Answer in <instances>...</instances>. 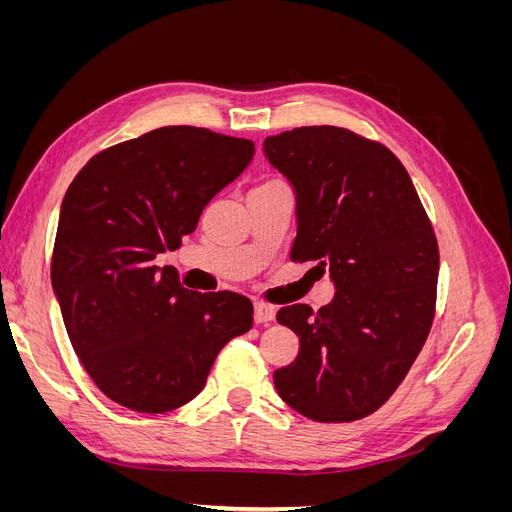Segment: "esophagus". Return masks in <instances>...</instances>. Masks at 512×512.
Returning <instances> with one entry per match:
<instances>
[{"mask_svg": "<svg viewBox=\"0 0 512 512\" xmlns=\"http://www.w3.org/2000/svg\"><path fill=\"white\" fill-rule=\"evenodd\" d=\"M254 320L256 324H269L275 320V307L267 303H256L254 305Z\"/></svg>", "mask_w": 512, "mask_h": 512, "instance_id": "34e87169", "label": "esophagus"}]
</instances>
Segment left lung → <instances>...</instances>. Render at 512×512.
Returning a JSON list of instances; mask_svg holds the SVG:
<instances>
[{
	"label": "left lung",
	"mask_w": 512,
	"mask_h": 512,
	"mask_svg": "<svg viewBox=\"0 0 512 512\" xmlns=\"http://www.w3.org/2000/svg\"><path fill=\"white\" fill-rule=\"evenodd\" d=\"M265 156L297 194L290 260L329 269L335 299L282 307L299 356L273 374L286 404L318 423L376 412L406 378L436 312L440 252L408 170L346 128L265 138Z\"/></svg>",
	"instance_id": "1"
}]
</instances>
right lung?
<instances>
[{
	"mask_svg": "<svg viewBox=\"0 0 512 512\" xmlns=\"http://www.w3.org/2000/svg\"><path fill=\"white\" fill-rule=\"evenodd\" d=\"M252 158L245 138L166 126L100 151L70 183L51 282L74 352L115 404L145 414L188 404L218 352L252 329L250 299L188 290L156 265Z\"/></svg>",
	"mask_w": 512,
	"mask_h": 512,
	"instance_id": "obj_1",
	"label": "right lung"
}]
</instances>
